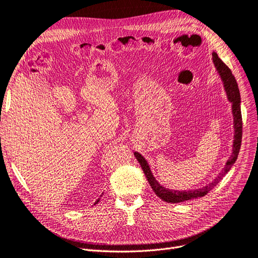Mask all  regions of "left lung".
Listing matches in <instances>:
<instances>
[{"instance_id": "obj_1", "label": "left lung", "mask_w": 258, "mask_h": 258, "mask_svg": "<svg viewBox=\"0 0 258 258\" xmlns=\"http://www.w3.org/2000/svg\"><path fill=\"white\" fill-rule=\"evenodd\" d=\"M213 61L219 75H220L221 81L223 82L227 100L232 103V112L234 117V141H233L232 155L226 161L225 167L222 169L221 172L219 173V175L213 180L212 183H209L208 185L199 189L188 190V191H186V190L185 191H178V190L168 189V188H165L164 186H161L154 177L153 173H152L146 158L141 154H139L138 152H135L134 155L138 160V163L140 164L142 170H144L146 177L148 179L149 184L151 185L152 189H153V191L156 194L158 198H160L163 201L167 203H179V202L188 201V200H191V199L201 198L207 195L219 182H220L222 177L228 172V171L231 170L232 166L235 164V161L238 157V153H239L240 146H241V138H242V118H241V109H240L241 102H240L239 88H238L235 76L233 75L231 69L228 68V67L220 58H219V56L216 52H213Z\"/></svg>"}]
</instances>
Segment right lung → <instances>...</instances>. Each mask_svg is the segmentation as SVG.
<instances>
[{"instance_id":"right-lung-1","label":"right lung","mask_w":258,"mask_h":258,"mask_svg":"<svg viewBox=\"0 0 258 258\" xmlns=\"http://www.w3.org/2000/svg\"><path fill=\"white\" fill-rule=\"evenodd\" d=\"M99 201H100V199H98L97 201H95V203H94V204H98V202H99Z\"/></svg>"}]
</instances>
